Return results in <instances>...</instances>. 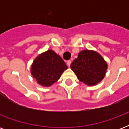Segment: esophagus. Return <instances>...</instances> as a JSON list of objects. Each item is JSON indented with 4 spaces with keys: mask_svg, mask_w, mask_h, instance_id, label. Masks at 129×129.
Returning a JSON list of instances; mask_svg holds the SVG:
<instances>
[{
    "mask_svg": "<svg viewBox=\"0 0 129 129\" xmlns=\"http://www.w3.org/2000/svg\"><path fill=\"white\" fill-rule=\"evenodd\" d=\"M71 63H72V61H71L70 60H68V61H67V66L68 67L70 66V65H71Z\"/></svg>",
    "mask_w": 129,
    "mask_h": 129,
    "instance_id": "obj_1",
    "label": "esophagus"
}]
</instances>
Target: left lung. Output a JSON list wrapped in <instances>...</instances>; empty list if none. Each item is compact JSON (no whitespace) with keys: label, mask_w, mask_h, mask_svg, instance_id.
<instances>
[{"label":"left lung","mask_w":129,"mask_h":129,"mask_svg":"<svg viewBox=\"0 0 129 129\" xmlns=\"http://www.w3.org/2000/svg\"><path fill=\"white\" fill-rule=\"evenodd\" d=\"M71 68L80 82L88 86H93L103 79L107 64L97 52L84 50L71 64Z\"/></svg>","instance_id":"obj_1"}]
</instances>
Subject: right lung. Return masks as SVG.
I'll list each match as a JSON object with an SVG mask.
<instances>
[{
    "label": "right lung",
    "instance_id": "obj_1",
    "mask_svg": "<svg viewBox=\"0 0 129 129\" xmlns=\"http://www.w3.org/2000/svg\"><path fill=\"white\" fill-rule=\"evenodd\" d=\"M68 67L64 61L52 50L45 51L35 59L31 74L40 85L49 86L55 82Z\"/></svg>",
    "mask_w": 129,
    "mask_h": 129
}]
</instances>
